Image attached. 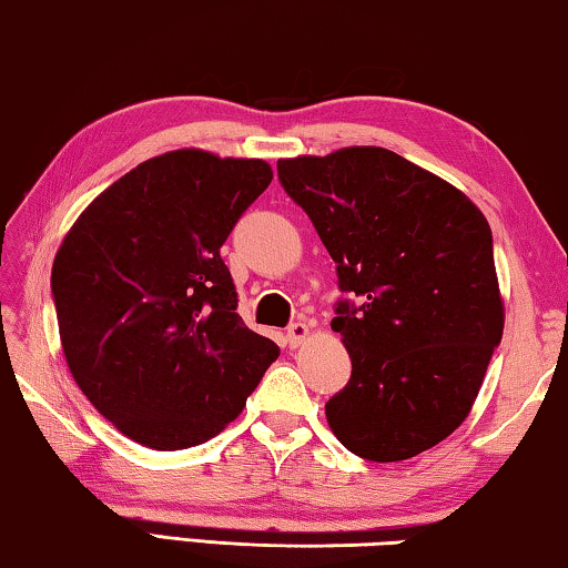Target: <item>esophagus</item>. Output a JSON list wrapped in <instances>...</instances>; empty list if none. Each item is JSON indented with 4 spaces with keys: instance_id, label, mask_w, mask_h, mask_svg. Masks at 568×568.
Returning <instances> with one entry per match:
<instances>
[{
    "instance_id": "obj_1",
    "label": "esophagus",
    "mask_w": 568,
    "mask_h": 568,
    "mask_svg": "<svg viewBox=\"0 0 568 568\" xmlns=\"http://www.w3.org/2000/svg\"><path fill=\"white\" fill-rule=\"evenodd\" d=\"M307 338H311V328H307L305 323H293L285 333V341H287V345H291V348H301V345Z\"/></svg>"
}]
</instances>
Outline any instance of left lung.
Masks as SVG:
<instances>
[{
    "instance_id": "8db88e82",
    "label": "left lung",
    "mask_w": 568,
    "mask_h": 568,
    "mask_svg": "<svg viewBox=\"0 0 568 568\" xmlns=\"http://www.w3.org/2000/svg\"><path fill=\"white\" fill-rule=\"evenodd\" d=\"M277 178L358 297L331 323L353 365L325 403L335 438L378 464L434 448L468 418L504 335L488 220L386 148L285 158Z\"/></svg>"
}]
</instances>
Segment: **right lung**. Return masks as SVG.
<instances>
[{
	"label": "right lung",
	"instance_id": "right-lung-1",
	"mask_svg": "<svg viewBox=\"0 0 568 568\" xmlns=\"http://www.w3.org/2000/svg\"><path fill=\"white\" fill-rule=\"evenodd\" d=\"M271 180L265 160L172 150L112 182L62 237L52 295L64 361L92 406L142 446L217 436L281 355L235 313L220 257Z\"/></svg>",
	"mask_w": 568,
	"mask_h": 568
}]
</instances>
